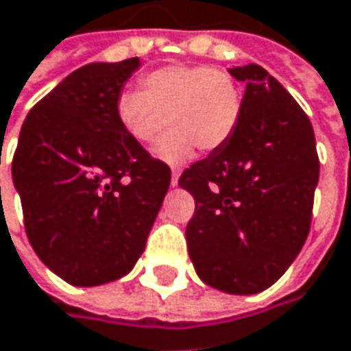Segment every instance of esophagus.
Listing matches in <instances>:
<instances>
[{
    "mask_svg": "<svg viewBox=\"0 0 351 351\" xmlns=\"http://www.w3.org/2000/svg\"><path fill=\"white\" fill-rule=\"evenodd\" d=\"M178 180H180V169H171V185H178Z\"/></svg>",
    "mask_w": 351,
    "mask_h": 351,
    "instance_id": "34e87169",
    "label": "esophagus"
}]
</instances>
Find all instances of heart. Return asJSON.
<instances>
[{"label":"heart","mask_w":351,"mask_h":351,"mask_svg":"<svg viewBox=\"0 0 351 351\" xmlns=\"http://www.w3.org/2000/svg\"><path fill=\"white\" fill-rule=\"evenodd\" d=\"M239 80L207 64H167L142 77V90L124 88L116 97V118L138 144H156L167 162H184L195 148L217 152L235 136L243 118Z\"/></svg>","instance_id":"obj_1"}]
</instances>
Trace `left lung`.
Returning <instances> with one entry per match:
<instances>
[{
    "mask_svg": "<svg viewBox=\"0 0 351 351\" xmlns=\"http://www.w3.org/2000/svg\"><path fill=\"white\" fill-rule=\"evenodd\" d=\"M229 73L247 84L243 118L227 146L180 178L195 199L185 237L205 285L256 294L306 241L320 160L306 112L278 80L253 62Z\"/></svg>",
    "mask_w": 351,
    "mask_h": 351,
    "instance_id": "left-lung-1",
    "label": "left lung"
}]
</instances>
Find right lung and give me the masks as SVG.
Wrapping results in <instances>:
<instances>
[{
	"label": "right lung",
	"instance_id": "right-lung-1",
	"mask_svg": "<svg viewBox=\"0 0 351 351\" xmlns=\"http://www.w3.org/2000/svg\"><path fill=\"white\" fill-rule=\"evenodd\" d=\"M138 66L132 57L71 73L31 108L13 154L29 243L75 287L132 271L169 187V166L116 118V97Z\"/></svg>",
	"mask_w": 351,
	"mask_h": 351
}]
</instances>
